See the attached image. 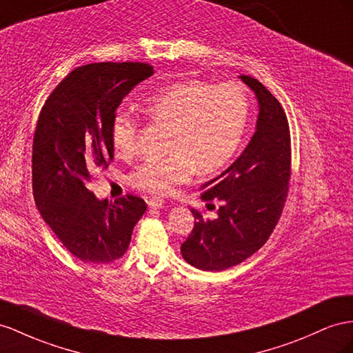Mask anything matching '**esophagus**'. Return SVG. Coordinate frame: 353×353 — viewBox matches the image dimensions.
Here are the masks:
<instances>
[{"mask_svg":"<svg viewBox=\"0 0 353 353\" xmlns=\"http://www.w3.org/2000/svg\"><path fill=\"white\" fill-rule=\"evenodd\" d=\"M147 203H148V206H150V208H154V209H159V208H161V206H163V203H165V200H163V199H160V197H157V196H153V197H148V200H147Z\"/></svg>","mask_w":353,"mask_h":353,"instance_id":"esophagus-1","label":"esophagus"}]
</instances>
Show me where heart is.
<instances>
[{
    "mask_svg": "<svg viewBox=\"0 0 353 353\" xmlns=\"http://www.w3.org/2000/svg\"><path fill=\"white\" fill-rule=\"evenodd\" d=\"M153 125L168 129L163 160H147L129 174L141 192L169 194L194 172L208 175L228 163L239 148L250 116V99L239 83L202 80L169 85L142 103ZM138 123L120 112L112 123V145L121 156L137 150Z\"/></svg>",
    "mask_w": 353,
    "mask_h": 353,
    "instance_id": "b5f03b06",
    "label": "heart"
}]
</instances>
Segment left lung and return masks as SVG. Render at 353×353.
<instances>
[{"label":"left lung","instance_id":"obj_1","mask_svg":"<svg viewBox=\"0 0 353 353\" xmlns=\"http://www.w3.org/2000/svg\"><path fill=\"white\" fill-rule=\"evenodd\" d=\"M259 99L256 130L243 153L221 175L200 187L206 206L221 202L214 220L192 208L194 227L181 245L184 260L200 270L241 264L268 242L288 197L291 137L279 101L250 75L239 77Z\"/></svg>","mask_w":353,"mask_h":353}]
</instances>
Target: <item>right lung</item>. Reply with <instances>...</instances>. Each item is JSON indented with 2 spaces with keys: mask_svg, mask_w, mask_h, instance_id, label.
I'll list each match as a JSON object with an SVG mask.
<instances>
[{
  "mask_svg": "<svg viewBox=\"0 0 353 353\" xmlns=\"http://www.w3.org/2000/svg\"><path fill=\"white\" fill-rule=\"evenodd\" d=\"M144 62H99L71 71L47 98L32 142V188L43 220L85 263L119 260L147 211L126 194L114 203L90 192L114 157L112 123L123 98L153 75Z\"/></svg>",
  "mask_w": 353,
  "mask_h": 353,
  "instance_id": "obj_1",
  "label": "right lung"
}]
</instances>
